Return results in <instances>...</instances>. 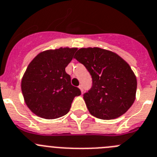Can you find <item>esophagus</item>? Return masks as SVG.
Instances as JSON below:
<instances>
[{"mask_svg": "<svg viewBox=\"0 0 157 157\" xmlns=\"http://www.w3.org/2000/svg\"><path fill=\"white\" fill-rule=\"evenodd\" d=\"M78 89H79V90H81L82 93V92H83V87H82V85H79V86H78Z\"/></svg>", "mask_w": 157, "mask_h": 157, "instance_id": "obj_1", "label": "esophagus"}]
</instances>
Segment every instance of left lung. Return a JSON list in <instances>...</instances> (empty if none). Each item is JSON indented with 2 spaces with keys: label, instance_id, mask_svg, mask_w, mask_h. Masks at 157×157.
Instances as JSON below:
<instances>
[{
  "label": "left lung",
  "instance_id": "left-lung-1",
  "mask_svg": "<svg viewBox=\"0 0 157 157\" xmlns=\"http://www.w3.org/2000/svg\"><path fill=\"white\" fill-rule=\"evenodd\" d=\"M74 58L87 68L93 87L83 96L93 116L103 120L117 118L136 100L137 79L130 65L118 54L100 47L80 48Z\"/></svg>",
  "mask_w": 157,
  "mask_h": 157
}]
</instances>
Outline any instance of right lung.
<instances>
[{
  "label": "right lung",
  "mask_w": 157,
  "mask_h": 157,
  "mask_svg": "<svg viewBox=\"0 0 157 157\" xmlns=\"http://www.w3.org/2000/svg\"><path fill=\"white\" fill-rule=\"evenodd\" d=\"M76 50V47L44 50L29 64L21 78V93L27 107L38 117H62L68 113L75 97L81 94L65 71Z\"/></svg>",
  "instance_id": "obj_1"
}]
</instances>
